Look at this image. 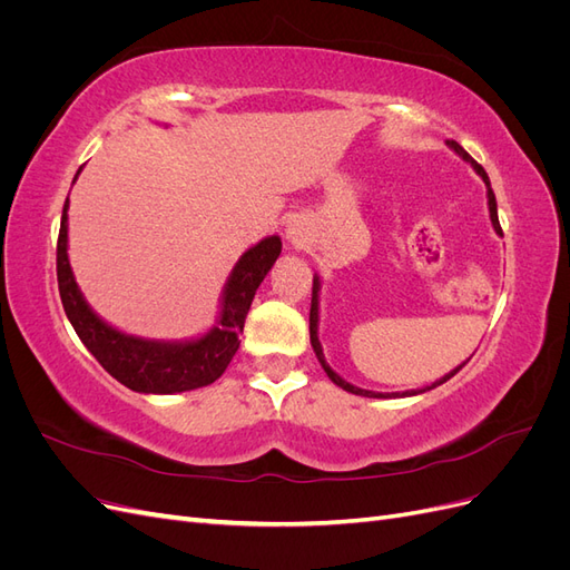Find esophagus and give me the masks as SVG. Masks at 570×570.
Returning <instances> with one entry per match:
<instances>
[{"mask_svg":"<svg viewBox=\"0 0 570 570\" xmlns=\"http://www.w3.org/2000/svg\"><path fill=\"white\" fill-rule=\"evenodd\" d=\"M285 233H287V239H292V243H297V239L302 237V230H299L297 223H289V226L285 228Z\"/></svg>","mask_w":570,"mask_h":570,"instance_id":"esophagus-1","label":"esophagus"}]
</instances>
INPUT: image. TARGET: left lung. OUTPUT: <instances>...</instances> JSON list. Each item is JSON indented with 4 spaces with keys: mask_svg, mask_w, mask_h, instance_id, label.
<instances>
[{
    "mask_svg": "<svg viewBox=\"0 0 570 570\" xmlns=\"http://www.w3.org/2000/svg\"><path fill=\"white\" fill-rule=\"evenodd\" d=\"M446 147L454 149L465 164H471V168L482 178V183H485V187H488V209H490L492 228H494V233H497L499 237H502V226H499V216H497V199H494V193H492V185H490V178H488V174H485V168H482V166L471 157V154L465 151L459 142L446 140ZM318 297H321V278H318V273H316V275H314V289H312V314H308V335H312V347H314V352H316V358L321 361L323 371H325L327 377H331V381H333L337 387H342V390H347V392L358 394V396H373V400H387V396H413V394H421V392H428V390H433V387L446 383V381H450V377H452L456 371H461V366L465 364V361H463L461 366H456L454 371H450L444 377H440V381H435L433 385L421 387V390H406V392H392V394H390V392H373V390L356 387V385L344 381V377L337 375L331 366H327V361H325V356H323V347H321V340H318V321H321V316H318Z\"/></svg>",
    "mask_w": 570,
    "mask_h": 570,
    "instance_id": "8db88e82",
    "label": "left lung"
}]
</instances>
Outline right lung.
I'll use <instances>...</instances> for the list:
<instances>
[{"label": "right lung", "mask_w": 570, "mask_h": 570, "mask_svg": "<svg viewBox=\"0 0 570 570\" xmlns=\"http://www.w3.org/2000/svg\"><path fill=\"white\" fill-rule=\"evenodd\" d=\"M78 168L76 178L80 176ZM73 178V183H76ZM283 243L278 235L264 237L237 258L220 292V306L214 327L189 340H149L118 331L101 318L82 297L68 262V197L61 212L57 243V281L63 312L80 342L90 350L109 375L120 385L142 394H176L212 385L228 368L239 347V333L256 295Z\"/></svg>", "instance_id": "add662e5"}]
</instances>
